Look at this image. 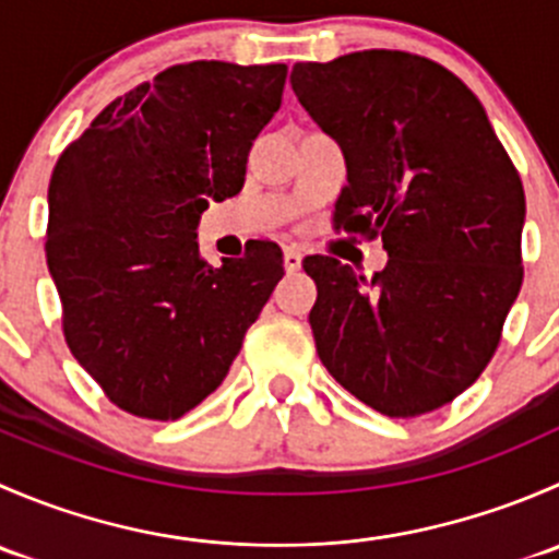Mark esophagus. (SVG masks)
I'll return each mask as SVG.
<instances>
[{"label":"esophagus","mask_w":559,"mask_h":559,"mask_svg":"<svg viewBox=\"0 0 559 559\" xmlns=\"http://www.w3.org/2000/svg\"><path fill=\"white\" fill-rule=\"evenodd\" d=\"M284 267H286V273H297V270L302 267V253L297 251L295 246H289L284 251Z\"/></svg>","instance_id":"34e87169"}]
</instances>
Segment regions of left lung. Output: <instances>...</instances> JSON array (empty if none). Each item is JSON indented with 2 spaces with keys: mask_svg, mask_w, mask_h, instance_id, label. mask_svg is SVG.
Instances as JSON below:
<instances>
[{
  "mask_svg": "<svg viewBox=\"0 0 559 559\" xmlns=\"http://www.w3.org/2000/svg\"><path fill=\"white\" fill-rule=\"evenodd\" d=\"M292 88L346 156L335 222L376 238L373 278L306 257L321 365L386 416L452 403L481 376L522 286L524 189L476 94L403 50L292 67Z\"/></svg>",
  "mask_w": 559,
  "mask_h": 559,
  "instance_id": "8db88e82",
  "label": "left lung"
}]
</instances>
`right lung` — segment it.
Masks as SVG:
<instances>
[{"label": "right lung", "instance_id": "1", "mask_svg": "<svg viewBox=\"0 0 559 559\" xmlns=\"http://www.w3.org/2000/svg\"><path fill=\"white\" fill-rule=\"evenodd\" d=\"M284 83L286 64H175L107 105L56 162L45 259L67 346L129 414L170 421L200 405L284 275L270 240L222 264L197 243L207 202L243 189Z\"/></svg>", "mask_w": 559, "mask_h": 559}]
</instances>
